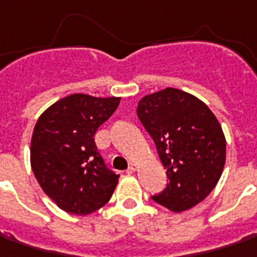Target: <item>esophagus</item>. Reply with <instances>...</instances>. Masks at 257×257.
Masks as SVG:
<instances>
[{"label": "esophagus", "instance_id": "34e87169", "mask_svg": "<svg viewBox=\"0 0 257 257\" xmlns=\"http://www.w3.org/2000/svg\"><path fill=\"white\" fill-rule=\"evenodd\" d=\"M137 169H138L137 164H129V168H128V169H126V173H129V175H132V173L137 172Z\"/></svg>", "mask_w": 257, "mask_h": 257}]
</instances>
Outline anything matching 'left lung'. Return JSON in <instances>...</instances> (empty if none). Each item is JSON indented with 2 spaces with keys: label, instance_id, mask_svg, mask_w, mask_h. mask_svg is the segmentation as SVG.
Instances as JSON below:
<instances>
[{
  "label": "left lung",
  "instance_id": "8db88e82",
  "mask_svg": "<svg viewBox=\"0 0 257 257\" xmlns=\"http://www.w3.org/2000/svg\"><path fill=\"white\" fill-rule=\"evenodd\" d=\"M137 113L169 179L152 199L176 213L206 199L226 162V138L215 113L199 98L176 88L145 95Z\"/></svg>",
  "mask_w": 257,
  "mask_h": 257
}]
</instances>
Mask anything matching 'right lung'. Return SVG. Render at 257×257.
Here are the masks:
<instances>
[{
  "label": "right lung",
  "instance_id": "add662e5",
  "mask_svg": "<svg viewBox=\"0 0 257 257\" xmlns=\"http://www.w3.org/2000/svg\"><path fill=\"white\" fill-rule=\"evenodd\" d=\"M119 102L118 96L72 93L47 108L34 126L32 172L47 196L68 213H93L118 185L119 175L105 168L93 137Z\"/></svg>",
  "mask_w": 257,
  "mask_h": 257
}]
</instances>
